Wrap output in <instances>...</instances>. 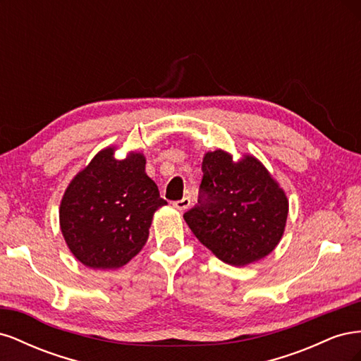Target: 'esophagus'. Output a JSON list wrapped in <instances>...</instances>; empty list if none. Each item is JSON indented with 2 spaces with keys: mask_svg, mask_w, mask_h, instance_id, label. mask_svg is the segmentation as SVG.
I'll use <instances>...</instances> for the list:
<instances>
[{
  "mask_svg": "<svg viewBox=\"0 0 361 361\" xmlns=\"http://www.w3.org/2000/svg\"><path fill=\"white\" fill-rule=\"evenodd\" d=\"M190 204H191V199H190V197H183V199H180V200L173 202V206L176 207V209H179V211H185V209H188Z\"/></svg>",
  "mask_w": 361,
  "mask_h": 361,
  "instance_id": "34e87169",
  "label": "esophagus"
}]
</instances>
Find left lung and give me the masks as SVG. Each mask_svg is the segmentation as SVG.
<instances>
[{
  "label": "left lung",
  "mask_w": 361,
  "mask_h": 361,
  "mask_svg": "<svg viewBox=\"0 0 361 361\" xmlns=\"http://www.w3.org/2000/svg\"><path fill=\"white\" fill-rule=\"evenodd\" d=\"M199 204L183 214L199 241L224 264L245 267L268 256L285 232L289 203L264 164L224 150L202 162Z\"/></svg>",
  "instance_id": "left-lung-1"
}]
</instances>
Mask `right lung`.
I'll return each mask as SVG.
<instances>
[{
  "label": "right lung",
  "mask_w": 361,
  "mask_h": 361,
  "mask_svg": "<svg viewBox=\"0 0 361 361\" xmlns=\"http://www.w3.org/2000/svg\"><path fill=\"white\" fill-rule=\"evenodd\" d=\"M146 158L97 154L69 183L60 204V227L72 255L93 269H116L140 253L149 238L159 197L146 171Z\"/></svg>",
  "instance_id": "1"
}]
</instances>
